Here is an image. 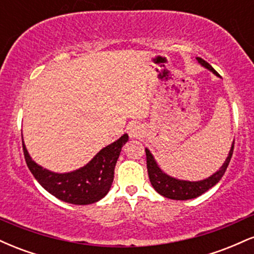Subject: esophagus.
<instances>
[{
  "instance_id": "obj_1",
  "label": "esophagus",
  "mask_w": 254,
  "mask_h": 254,
  "mask_svg": "<svg viewBox=\"0 0 254 254\" xmlns=\"http://www.w3.org/2000/svg\"><path fill=\"white\" fill-rule=\"evenodd\" d=\"M129 135L131 138H136V137L141 136V130H139L138 127H136V125H132L129 129Z\"/></svg>"
}]
</instances>
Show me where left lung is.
I'll use <instances>...</instances> for the list:
<instances>
[{
    "instance_id": "1",
    "label": "left lung",
    "mask_w": 254,
    "mask_h": 254,
    "mask_svg": "<svg viewBox=\"0 0 254 254\" xmlns=\"http://www.w3.org/2000/svg\"><path fill=\"white\" fill-rule=\"evenodd\" d=\"M196 60L198 61V63H199L200 65H203L204 68H206L208 70H210L212 74L218 76L216 70H215L208 62H205V61L202 60L200 57H197ZM233 149H234V141H233L232 147H230V150L226 161L223 162V165L221 166L212 176L205 178V179L203 180H198V182H189V180L177 179V178H173L168 176L167 173H165V172L159 167V165H157V162L155 161V159H154L150 150L148 149V148H145L148 176H149L151 185L155 189L157 193H160L161 196H164L166 198H170V199L188 200L192 199V198H196L198 196H200V194H203L204 192H206L209 189H211L212 186H215L218 182H220L221 178L223 177L224 172L227 170V167H228L230 159H232Z\"/></svg>"
}]
</instances>
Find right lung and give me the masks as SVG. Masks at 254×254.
I'll use <instances>...</instances> for the list:
<instances>
[{
	"label": "right lung",
	"instance_id": "add662e5",
	"mask_svg": "<svg viewBox=\"0 0 254 254\" xmlns=\"http://www.w3.org/2000/svg\"><path fill=\"white\" fill-rule=\"evenodd\" d=\"M127 139L129 136L124 133L117 141L103 148L88 164L68 173L46 170L32 160L24 141L22 148L31 173L49 193L65 203L87 205L98 202L109 193L115 177L116 164L122 147Z\"/></svg>",
	"mask_w": 254,
	"mask_h": 254
}]
</instances>
